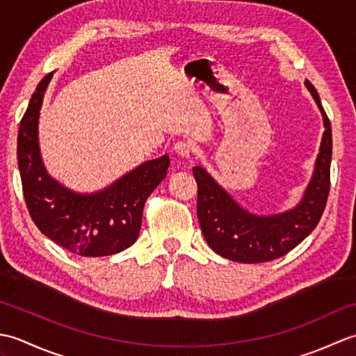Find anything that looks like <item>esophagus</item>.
<instances>
[{
	"label": "esophagus",
	"instance_id": "1",
	"mask_svg": "<svg viewBox=\"0 0 356 356\" xmlns=\"http://www.w3.org/2000/svg\"><path fill=\"white\" fill-rule=\"evenodd\" d=\"M174 151H176V153L182 157H190L193 153V147L190 142L180 140L177 143H174Z\"/></svg>",
	"mask_w": 356,
	"mask_h": 356
}]
</instances>
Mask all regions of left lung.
I'll return each instance as SVG.
<instances>
[{"mask_svg": "<svg viewBox=\"0 0 356 356\" xmlns=\"http://www.w3.org/2000/svg\"><path fill=\"white\" fill-rule=\"evenodd\" d=\"M323 116L324 133L311 182L293 208L278 214L259 216L240 207L202 166H194L197 182V217L209 248L238 263H263L286 255L318 225L330 188L332 128L315 87L305 81Z\"/></svg>", "mask_w": 356, "mask_h": 356, "instance_id": "left-lung-1", "label": "left lung"}]
</instances>
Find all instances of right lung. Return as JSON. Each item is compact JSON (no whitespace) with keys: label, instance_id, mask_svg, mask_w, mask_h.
<instances>
[{"label":"right lung","instance_id":"1","mask_svg":"<svg viewBox=\"0 0 356 356\" xmlns=\"http://www.w3.org/2000/svg\"><path fill=\"white\" fill-rule=\"evenodd\" d=\"M53 72L30 97L18 130V168L30 217L44 236L82 257L118 254L138 240L143 205L166 177L170 157L147 161L96 193H76L47 172L38 124Z\"/></svg>","mask_w":356,"mask_h":356}]
</instances>
